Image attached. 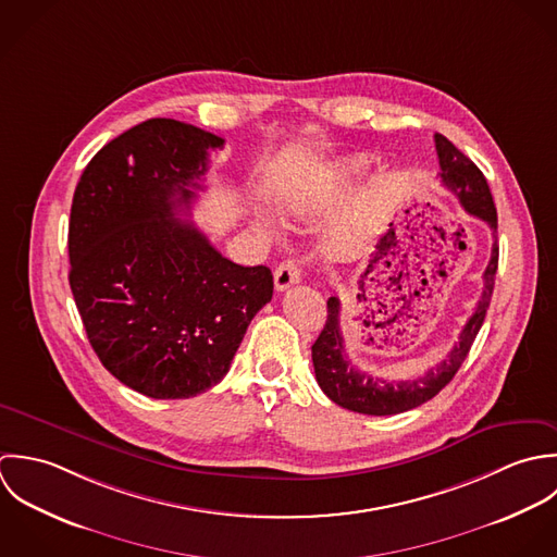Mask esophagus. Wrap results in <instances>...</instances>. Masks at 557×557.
Masks as SVG:
<instances>
[{
	"label": "esophagus",
	"instance_id": "34e87169",
	"mask_svg": "<svg viewBox=\"0 0 557 557\" xmlns=\"http://www.w3.org/2000/svg\"><path fill=\"white\" fill-rule=\"evenodd\" d=\"M273 280H275V288H277V290H286V288H290L293 284H297V282L301 280L299 262H297L295 258L284 260V262L275 269Z\"/></svg>",
	"mask_w": 557,
	"mask_h": 557
}]
</instances>
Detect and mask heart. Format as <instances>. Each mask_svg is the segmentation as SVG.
<instances>
[{"mask_svg":"<svg viewBox=\"0 0 557 557\" xmlns=\"http://www.w3.org/2000/svg\"><path fill=\"white\" fill-rule=\"evenodd\" d=\"M366 172V161L363 159H346L342 163L334 165L330 172H325L323 181H319L312 189H308L299 202H297V213L301 218H310L314 215L325 202L327 196L335 191L337 187L348 185L350 181H355L357 176H361Z\"/></svg>","mask_w":557,"mask_h":557,"instance_id":"obj_1","label":"heart"}]
</instances>
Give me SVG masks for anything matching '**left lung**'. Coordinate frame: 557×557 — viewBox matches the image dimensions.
<instances>
[{"label":"left lung","mask_w":557,"mask_h":557,"mask_svg":"<svg viewBox=\"0 0 557 557\" xmlns=\"http://www.w3.org/2000/svg\"><path fill=\"white\" fill-rule=\"evenodd\" d=\"M435 146L440 154V178L445 187L456 194L465 211L493 230V249L491 260L484 269V288L482 297L469 317L467 325L458 335V342L447 352L444 361L431 368L424 376L411 381H385L376 379L370 372L355 368L344 348V335L339 330V299L330 297L327 301V321L317 342L312 344V361L321 389L334 400L335 405L363 413V416H396L409 409L424 405L435 398L445 385L454 379L460 363L465 361L475 335L480 332L495 286L499 245H497V211L486 185L484 174L478 165L465 157L447 137L435 133Z\"/></svg>","instance_id":"obj_1"}]
</instances>
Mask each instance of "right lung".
Here are the masks:
<instances>
[{
    "label": "right lung",
    "mask_w": 557,
    "mask_h": 557,
    "mask_svg": "<svg viewBox=\"0 0 557 557\" xmlns=\"http://www.w3.org/2000/svg\"><path fill=\"white\" fill-rule=\"evenodd\" d=\"M223 139L172 117L146 120L86 165L71 207V290L101 363L157 400L189 398L230 370L273 297L269 267H240L189 211Z\"/></svg>",
    "instance_id": "obj_1"
}]
</instances>
